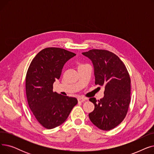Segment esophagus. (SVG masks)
Segmentation results:
<instances>
[{
  "label": "esophagus",
  "instance_id": "34e87169",
  "mask_svg": "<svg viewBox=\"0 0 154 154\" xmlns=\"http://www.w3.org/2000/svg\"><path fill=\"white\" fill-rule=\"evenodd\" d=\"M85 100V99L84 97H80L78 98V102H83Z\"/></svg>",
  "mask_w": 154,
  "mask_h": 154
}]
</instances>
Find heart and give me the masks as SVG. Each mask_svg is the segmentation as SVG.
Returning a JSON list of instances; mask_svg holds the SVG:
<instances>
[{
  "label": "heart",
  "mask_w": 154,
  "mask_h": 154,
  "mask_svg": "<svg viewBox=\"0 0 154 154\" xmlns=\"http://www.w3.org/2000/svg\"><path fill=\"white\" fill-rule=\"evenodd\" d=\"M85 66V65H80V66Z\"/></svg>",
  "instance_id": "heart-1"
}]
</instances>
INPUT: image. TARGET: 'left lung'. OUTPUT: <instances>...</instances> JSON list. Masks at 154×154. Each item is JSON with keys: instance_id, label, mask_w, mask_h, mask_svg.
<instances>
[{"instance_id": "1", "label": "left lung", "mask_w": 154, "mask_h": 154, "mask_svg": "<svg viewBox=\"0 0 154 154\" xmlns=\"http://www.w3.org/2000/svg\"><path fill=\"white\" fill-rule=\"evenodd\" d=\"M82 54L92 62L95 84L105 87L102 99L90 98L95 108L88 117L101 130H112L122 122L131 102L128 72L119 57L110 51L92 49Z\"/></svg>"}]
</instances>
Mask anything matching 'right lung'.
<instances>
[{
	"label": "right lung",
	"mask_w": 154,
	"mask_h": 154,
	"mask_svg": "<svg viewBox=\"0 0 154 154\" xmlns=\"http://www.w3.org/2000/svg\"><path fill=\"white\" fill-rule=\"evenodd\" d=\"M75 54L63 48L48 47L32 60L26 79L29 106L38 122L52 129L63 124L77 103L75 97L53 91V84L59 79L64 64Z\"/></svg>",
	"instance_id": "obj_1"
}]
</instances>
